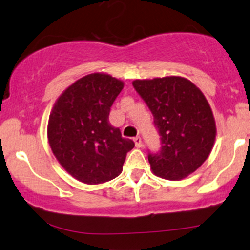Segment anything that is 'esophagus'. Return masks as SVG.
I'll list each match as a JSON object with an SVG mask.
<instances>
[{
  "mask_svg": "<svg viewBox=\"0 0 250 250\" xmlns=\"http://www.w3.org/2000/svg\"><path fill=\"white\" fill-rule=\"evenodd\" d=\"M133 142H134V144H136V147H142L143 146V142H142V138L140 137H136V138H133Z\"/></svg>",
  "mask_w": 250,
  "mask_h": 250,
  "instance_id": "esophagus-1",
  "label": "esophagus"
}]
</instances>
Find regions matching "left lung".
Instances as JSON below:
<instances>
[{
    "label": "left lung",
    "mask_w": 250,
    "mask_h": 250,
    "mask_svg": "<svg viewBox=\"0 0 250 250\" xmlns=\"http://www.w3.org/2000/svg\"><path fill=\"white\" fill-rule=\"evenodd\" d=\"M132 84L160 134V151L148 153L152 171L168 180L186 178L205 163L215 142V119L206 97L192 82L177 76L136 79Z\"/></svg>",
    "instance_id": "left-lung-1"
}]
</instances>
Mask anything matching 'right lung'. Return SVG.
Returning a JSON list of instances; mask_svg holds the SVG:
<instances>
[{
  "instance_id": "obj_1",
  "label": "right lung",
  "mask_w": 250,
  "mask_h": 250,
  "mask_svg": "<svg viewBox=\"0 0 250 250\" xmlns=\"http://www.w3.org/2000/svg\"><path fill=\"white\" fill-rule=\"evenodd\" d=\"M124 83L106 73H91L70 85L56 101L48 123L52 153L73 178L87 185L106 183L122 173L134 147L108 123Z\"/></svg>"
}]
</instances>
